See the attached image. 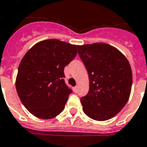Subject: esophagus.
Here are the masks:
<instances>
[{
	"instance_id": "34e87169",
	"label": "esophagus",
	"mask_w": 147,
	"mask_h": 147,
	"mask_svg": "<svg viewBox=\"0 0 147 147\" xmlns=\"http://www.w3.org/2000/svg\"><path fill=\"white\" fill-rule=\"evenodd\" d=\"M73 91L75 93H76L77 91H78V86H75V87H73Z\"/></svg>"
}]
</instances>
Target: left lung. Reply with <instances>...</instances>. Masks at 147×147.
I'll return each instance as SVG.
<instances>
[{
  "instance_id": "1",
  "label": "left lung",
  "mask_w": 147,
  "mask_h": 147,
  "mask_svg": "<svg viewBox=\"0 0 147 147\" xmlns=\"http://www.w3.org/2000/svg\"><path fill=\"white\" fill-rule=\"evenodd\" d=\"M90 79L87 95L81 98L88 117L106 121L115 117L128 102L132 73L129 61L109 44L95 43L78 47Z\"/></svg>"
}]
</instances>
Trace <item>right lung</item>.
<instances>
[{
	"label": "right lung",
	"mask_w": 147,
	"mask_h": 147,
	"mask_svg": "<svg viewBox=\"0 0 147 147\" xmlns=\"http://www.w3.org/2000/svg\"><path fill=\"white\" fill-rule=\"evenodd\" d=\"M77 45L51 39L29 49L18 66L16 86L25 107L42 119L55 118L72 91L65 82L64 68L77 54Z\"/></svg>",
	"instance_id": "right-lung-1"
}]
</instances>
